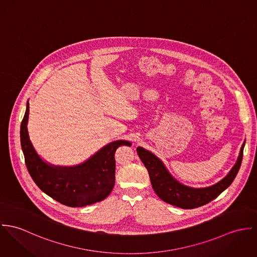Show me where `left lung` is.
Masks as SVG:
<instances>
[{"mask_svg": "<svg viewBox=\"0 0 257 257\" xmlns=\"http://www.w3.org/2000/svg\"><path fill=\"white\" fill-rule=\"evenodd\" d=\"M244 143L240 148L236 163L228 174L219 182L202 188L190 187L179 182L171 175L163 161L152 152L138 147L137 153L148 170L154 191L161 199L181 209H194L217 198L231 184L241 165Z\"/></svg>", "mask_w": 257, "mask_h": 257, "instance_id": "1", "label": "left lung"}]
</instances>
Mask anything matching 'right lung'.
<instances>
[{"mask_svg":"<svg viewBox=\"0 0 257 257\" xmlns=\"http://www.w3.org/2000/svg\"><path fill=\"white\" fill-rule=\"evenodd\" d=\"M29 102L21 125V144L29 174L48 196L69 207H84L105 199L114 187L117 148L131 146L117 140L103 146L85 162L71 167L54 166L44 161L29 139Z\"/></svg>","mask_w":257,"mask_h":257,"instance_id":"1","label":"right lung"}]
</instances>
